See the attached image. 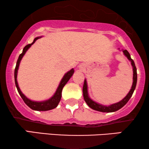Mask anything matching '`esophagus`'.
Wrapping results in <instances>:
<instances>
[{
    "label": "esophagus",
    "mask_w": 149,
    "mask_h": 149,
    "mask_svg": "<svg viewBox=\"0 0 149 149\" xmlns=\"http://www.w3.org/2000/svg\"><path fill=\"white\" fill-rule=\"evenodd\" d=\"M79 68L80 70H83V69H84V67H83V65H80V66H79Z\"/></svg>",
    "instance_id": "34e87169"
}]
</instances>
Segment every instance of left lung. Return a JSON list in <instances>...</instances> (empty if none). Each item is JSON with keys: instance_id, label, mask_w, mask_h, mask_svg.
<instances>
[{"instance_id": "1", "label": "left lung", "mask_w": 149, "mask_h": 149, "mask_svg": "<svg viewBox=\"0 0 149 149\" xmlns=\"http://www.w3.org/2000/svg\"><path fill=\"white\" fill-rule=\"evenodd\" d=\"M119 49V48L118 49ZM120 50V49H119ZM121 51V50H120ZM122 52L123 53V55L126 58L128 59V60L131 62V65L132 66V69H133V83H132V85L131 89L126 96L124 97L123 99H122L121 101L118 102L117 103L112 104L111 105L106 106L102 105L101 104H99L96 102L93 101L92 99L89 97V93H88V87H87V80L85 79L84 81V85H83V98H84L85 102L87 103V104L89 106V107H90L91 109H92L95 111H99V112H102V113H113V112H115L121 109L122 107H124L129 100L131 98L132 94H133L134 90H135L136 86V83H137V70H136V67L134 64V60L131 58L130 54L127 50L122 49Z\"/></svg>"}]
</instances>
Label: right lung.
Segmentation results:
<instances>
[{
    "label": "right lung",
    "mask_w": 149,
    "mask_h": 149,
    "mask_svg": "<svg viewBox=\"0 0 149 149\" xmlns=\"http://www.w3.org/2000/svg\"><path fill=\"white\" fill-rule=\"evenodd\" d=\"M41 37L42 36L36 37L31 44L27 45L23 49L22 53L19 55V58H18V60L17 61V63H16L15 72H14V77H15V83L16 87H17V89L18 91V93H19V94L20 95V96H21L22 98L23 99V100L24 101V102L26 103V104L27 105L28 107H29L31 109L34 110V111H49V110L54 109L55 108L58 107V104L60 102L61 100V97H62V91L63 87H64V85L66 84L67 82L69 81V79L71 78V77L72 76L73 74H74V68H72L70 70L68 71V72L64 75V77H62V80L60 81V84H59L56 92H55L54 94L50 98L45 100H42V101H34L29 98H28V97L22 92L21 89H19V85H18V83L17 80L18 69H19L20 62H21L22 58H23L24 55H25L26 52H27V51L29 49L30 47H31L32 45L36 42V40H38V38Z\"/></svg>",
    "instance_id": "right-lung-1"
}]
</instances>
